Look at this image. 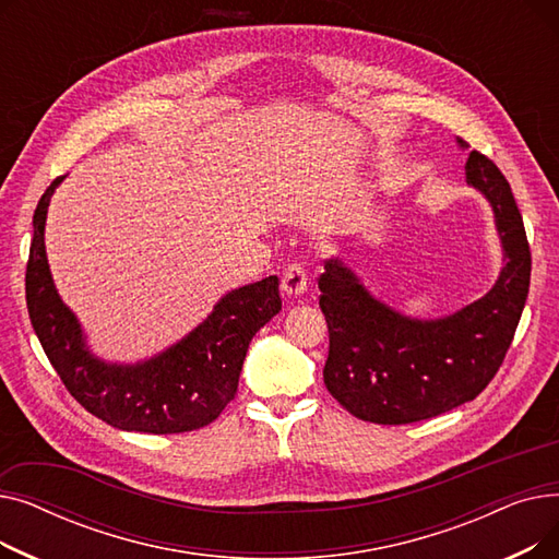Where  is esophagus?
Instances as JSON below:
<instances>
[{
    "label": "esophagus",
    "mask_w": 559,
    "mask_h": 559,
    "mask_svg": "<svg viewBox=\"0 0 559 559\" xmlns=\"http://www.w3.org/2000/svg\"><path fill=\"white\" fill-rule=\"evenodd\" d=\"M281 289H283V297L295 301V299H301L306 295L308 289V274L304 270V264H289V267L285 270L283 274V283H281Z\"/></svg>",
    "instance_id": "obj_1"
}]
</instances>
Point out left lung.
<instances>
[{
    "label": "left lung",
    "mask_w": 559,
    "mask_h": 559,
    "mask_svg": "<svg viewBox=\"0 0 559 559\" xmlns=\"http://www.w3.org/2000/svg\"><path fill=\"white\" fill-rule=\"evenodd\" d=\"M460 150L466 142L455 138ZM466 186L491 205L503 267L478 301L419 319L376 299L344 260H326L319 308L329 324L326 390L350 415L383 426L430 419L474 401L512 344L531 287V247L510 183L489 158L468 154Z\"/></svg>",
    "instance_id": "obj_1"
}]
</instances>
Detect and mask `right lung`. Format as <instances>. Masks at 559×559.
<instances>
[{
  "mask_svg": "<svg viewBox=\"0 0 559 559\" xmlns=\"http://www.w3.org/2000/svg\"><path fill=\"white\" fill-rule=\"evenodd\" d=\"M63 179L38 201L26 262V308L51 367L87 413L112 428L171 435L209 426L238 392L251 337L281 310L278 276L226 292L199 326L152 358L104 360L58 295L47 262V211Z\"/></svg>",
  "mask_w": 559,
  "mask_h": 559,
  "instance_id": "1",
  "label": "right lung"
}]
</instances>
